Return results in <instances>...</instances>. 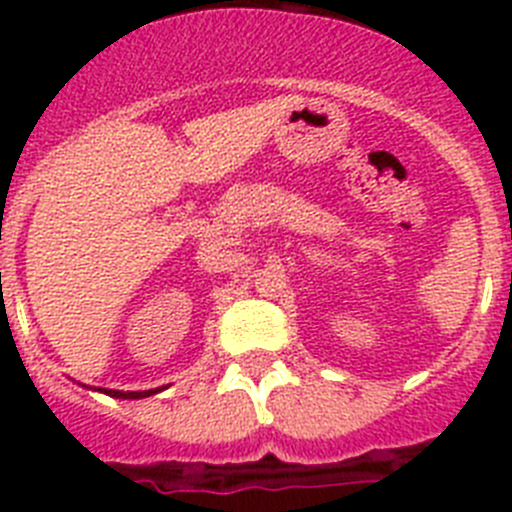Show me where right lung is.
<instances>
[{
  "label": "right lung",
  "mask_w": 512,
  "mask_h": 512,
  "mask_svg": "<svg viewBox=\"0 0 512 512\" xmlns=\"http://www.w3.org/2000/svg\"><path fill=\"white\" fill-rule=\"evenodd\" d=\"M104 392H107V395H112V397H125V400H138V397L153 395V392H156V390H148V392H117V390H104Z\"/></svg>",
  "instance_id": "right-lung-1"
}]
</instances>
